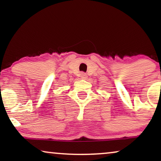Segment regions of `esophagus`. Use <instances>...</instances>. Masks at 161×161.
I'll list each match as a JSON object with an SVG mask.
<instances>
[{
    "instance_id": "esophagus-1",
    "label": "esophagus",
    "mask_w": 161,
    "mask_h": 161,
    "mask_svg": "<svg viewBox=\"0 0 161 161\" xmlns=\"http://www.w3.org/2000/svg\"><path fill=\"white\" fill-rule=\"evenodd\" d=\"M80 78L85 80V79L87 78V75L85 73V72H81L80 73Z\"/></svg>"
}]
</instances>
